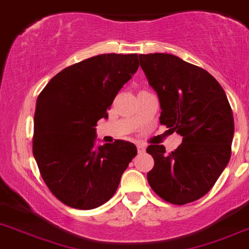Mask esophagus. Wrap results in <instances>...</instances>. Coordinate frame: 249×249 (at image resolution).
Masks as SVG:
<instances>
[{
  "label": "esophagus",
  "mask_w": 249,
  "mask_h": 249,
  "mask_svg": "<svg viewBox=\"0 0 249 249\" xmlns=\"http://www.w3.org/2000/svg\"><path fill=\"white\" fill-rule=\"evenodd\" d=\"M136 148H137V151L140 152V153H142V152L146 151V146H144L143 143H140V142L136 144Z\"/></svg>",
  "instance_id": "1"
}]
</instances>
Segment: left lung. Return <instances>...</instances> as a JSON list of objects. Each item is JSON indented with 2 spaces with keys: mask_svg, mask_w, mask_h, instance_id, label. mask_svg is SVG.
Returning <instances> with one entry per match:
<instances>
[{
  "mask_svg": "<svg viewBox=\"0 0 249 249\" xmlns=\"http://www.w3.org/2000/svg\"><path fill=\"white\" fill-rule=\"evenodd\" d=\"M148 83L158 93L160 124L182 136L166 153L149 144L154 166L147 174L160 198L182 206L208 194L231 157L233 115L225 91L204 69L168 53L140 54Z\"/></svg>",
  "mask_w": 249,
  "mask_h": 249,
  "instance_id": "obj_1",
  "label": "left lung"
}]
</instances>
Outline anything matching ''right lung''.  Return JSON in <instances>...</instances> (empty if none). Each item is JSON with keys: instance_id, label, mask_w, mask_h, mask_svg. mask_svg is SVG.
I'll return each instance as SVG.
<instances>
[{"instance_id": "add662e5", "label": "right lung", "mask_w": 249, "mask_h": 249, "mask_svg": "<svg viewBox=\"0 0 249 249\" xmlns=\"http://www.w3.org/2000/svg\"><path fill=\"white\" fill-rule=\"evenodd\" d=\"M137 69V54L95 55L59 71L38 95L33 153L50 191L66 206L89 211L109 201L137 154L123 140L95 147L97 122L107 119Z\"/></svg>"}]
</instances>
